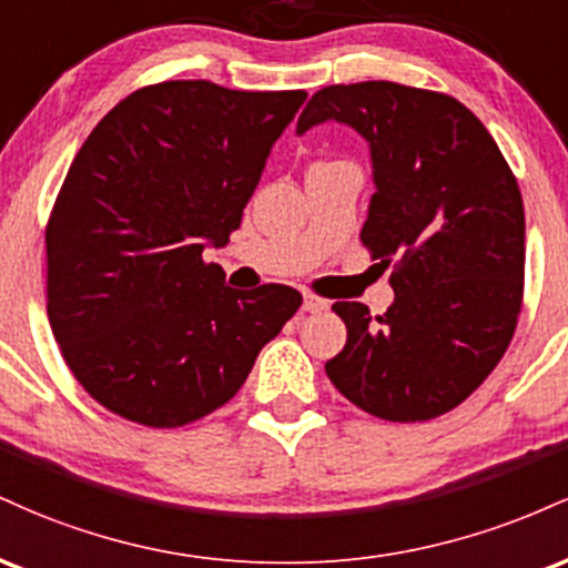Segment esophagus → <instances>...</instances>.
<instances>
[{
	"label": "esophagus",
	"mask_w": 568,
	"mask_h": 568,
	"mask_svg": "<svg viewBox=\"0 0 568 568\" xmlns=\"http://www.w3.org/2000/svg\"><path fill=\"white\" fill-rule=\"evenodd\" d=\"M302 310H304V312H312V315H315V312L328 310V302H325V298H321V296H315V293H306Z\"/></svg>",
	"instance_id": "esophagus-1"
}]
</instances>
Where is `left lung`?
Listing matches in <instances>:
<instances>
[{
	"label": "left lung",
	"instance_id": "obj_1",
	"mask_svg": "<svg viewBox=\"0 0 568 568\" xmlns=\"http://www.w3.org/2000/svg\"><path fill=\"white\" fill-rule=\"evenodd\" d=\"M347 122L371 143L376 192L361 240L393 266L395 304L371 321L336 302L347 344L325 363L371 416L427 422L467 400L510 347L524 304L526 219L497 141L465 103L397 82L331 84L296 133Z\"/></svg>",
	"mask_w": 568,
	"mask_h": 568
}]
</instances>
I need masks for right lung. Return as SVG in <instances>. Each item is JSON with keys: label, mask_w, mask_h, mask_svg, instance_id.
Segmentation results:
<instances>
[{"label": "right lung", "mask_w": 568, "mask_h": 568, "mask_svg": "<svg viewBox=\"0 0 568 568\" xmlns=\"http://www.w3.org/2000/svg\"><path fill=\"white\" fill-rule=\"evenodd\" d=\"M304 90L171 80L122 98L82 143L48 226V317L84 393L135 425L230 403L302 306L291 285H224L226 245Z\"/></svg>", "instance_id": "right-lung-1"}]
</instances>
